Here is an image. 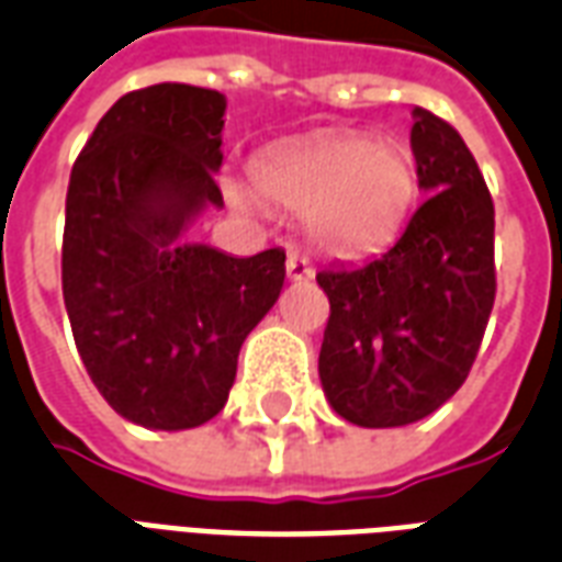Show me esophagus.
<instances>
[{"instance_id":"esophagus-1","label":"esophagus","mask_w":562,"mask_h":562,"mask_svg":"<svg viewBox=\"0 0 562 562\" xmlns=\"http://www.w3.org/2000/svg\"><path fill=\"white\" fill-rule=\"evenodd\" d=\"M285 273H289V280H312V265H310V259H306V256H303V252L300 250H291L289 252V262H285Z\"/></svg>"}]
</instances>
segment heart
Returning a JSON list of instances; mask_svg holds the SVG:
<instances>
[{"label":"heart","instance_id":"heart-1","mask_svg":"<svg viewBox=\"0 0 562 562\" xmlns=\"http://www.w3.org/2000/svg\"><path fill=\"white\" fill-rule=\"evenodd\" d=\"M252 177L273 203L310 212L312 235L341 256L389 241L406 221L418 188L409 149L357 132L273 149L252 165ZM229 194L250 203L235 182Z\"/></svg>","mask_w":562,"mask_h":562}]
</instances>
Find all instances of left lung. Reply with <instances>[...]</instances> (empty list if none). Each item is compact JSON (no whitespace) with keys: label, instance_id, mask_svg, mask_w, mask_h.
Returning <instances> with one entry per match:
<instances>
[{"label":"left lung","instance_id":"8db88e82","mask_svg":"<svg viewBox=\"0 0 562 562\" xmlns=\"http://www.w3.org/2000/svg\"><path fill=\"white\" fill-rule=\"evenodd\" d=\"M424 203L366 265L318 273L329 297L318 374L329 406L359 427H404L465 383L495 303V205L460 132L413 111Z\"/></svg>","mask_w":562,"mask_h":562}]
</instances>
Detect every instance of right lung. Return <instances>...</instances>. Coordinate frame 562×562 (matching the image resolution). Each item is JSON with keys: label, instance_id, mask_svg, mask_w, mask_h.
Listing matches in <instances>:
<instances>
[{"label": "right lung", "instance_id": "right-lung-1", "mask_svg": "<svg viewBox=\"0 0 562 562\" xmlns=\"http://www.w3.org/2000/svg\"><path fill=\"white\" fill-rule=\"evenodd\" d=\"M226 97L161 81L120 97L76 158L61 285L93 385L126 422L191 430L221 413L238 350L285 280L280 247L238 259L182 235L224 209Z\"/></svg>", "mask_w": 562, "mask_h": 562}]
</instances>
